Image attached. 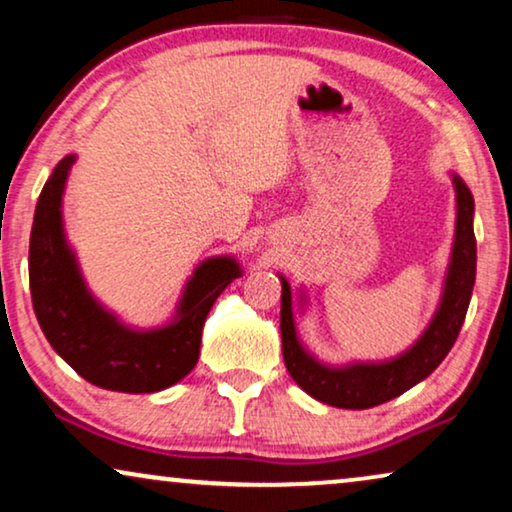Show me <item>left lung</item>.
<instances>
[{
    "mask_svg": "<svg viewBox=\"0 0 512 512\" xmlns=\"http://www.w3.org/2000/svg\"><path fill=\"white\" fill-rule=\"evenodd\" d=\"M454 188H457V235H454L443 303L417 345L398 359L375 363V366L373 363L349 368L321 366L300 347L296 328H293L291 289L282 279V324L279 326H282L284 366L293 382L317 401L347 410H366L387 403L429 377L452 349L464 326L475 284L473 195L459 177H454Z\"/></svg>",
    "mask_w": 512,
    "mask_h": 512,
    "instance_id": "1",
    "label": "left lung"
}]
</instances>
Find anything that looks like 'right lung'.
Here are the masks:
<instances>
[{
    "instance_id": "right-lung-1",
    "label": "right lung",
    "mask_w": 512,
    "mask_h": 512,
    "mask_svg": "<svg viewBox=\"0 0 512 512\" xmlns=\"http://www.w3.org/2000/svg\"><path fill=\"white\" fill-rule=\"evenodd\" d=\"M74 156L60 160L41 188L30 235V291L37 321L51 347L83 380L125 394H151L191 373L202 324L219 293L240 277L230 258H209L195 270L174 324L128 331L90 298L60 221L62 188Z\"/></svg>"
}]
</instances>
